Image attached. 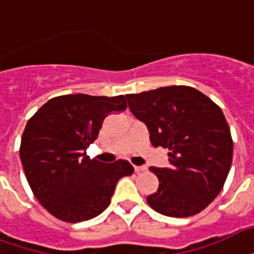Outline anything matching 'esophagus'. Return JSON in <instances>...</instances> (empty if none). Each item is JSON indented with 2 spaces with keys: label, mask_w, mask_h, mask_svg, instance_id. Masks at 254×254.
I'll use <instances>...</instances> for the list:
<instances>
[{
  "label": "esophagus",
  "mask_w": 254,
  "mask_h": 254,
  "mask_svg": "<svg viewBox=\"0 0 254 254\" xmlns=\"http://www.w3.org/2000/svg\"><path fill=\"white\" fill-rule=\"evenodd\" d=\"M146 169V166H137L134 165V172L135 173H140V172H142V170Z\"/></svg>",
  "instance_id": "obj_1"
}]
</instances>
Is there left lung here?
<instances>
[{
	"mask_svg": "<svg viewBox=\"0 0 254 254\" xmlns=\"http://www.w3.org/2000/svg\"><path fill=\"white\" fill-rule=\"evenodd\" d=\"M135 119L148 127L150 144L169 149V166L150 172L158 189L146 197L156 212L189 217L221 191L233 157V141L222 110L190 86H165L127 94Z\"/></svg>",
	"mask_w": 254,
	"mask_h": 254,
	"instance_id": "obj_1",
	"label": "left lung"
}]
</instances>
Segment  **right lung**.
Returning a JSON list of instances; mask_svg holds the SVG:
<instances>
[{
	"label": "right lung",
	"mask_w": 254,
	"mask_h": 254,
	"mask_svg": "<svg viewBox=\"0 0 254 254\" xmlns=\"http://www.w3.org/2000/svg\"><path fill=\"white\" fill-rule=\"evenodd\" d=\"M125 109V96L78 93L54 97L28 121L19 157L34 196L54 217H96L108 208L119 180L134 172L124 160L105 164L86 154L104 120Z\"/></svg>",
	"instance_id": "1"
}]
</instances>
